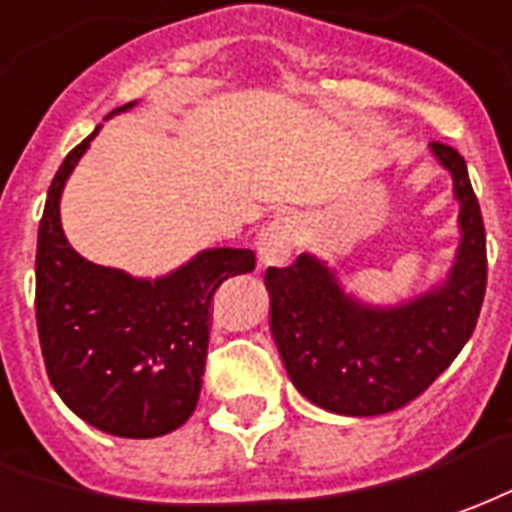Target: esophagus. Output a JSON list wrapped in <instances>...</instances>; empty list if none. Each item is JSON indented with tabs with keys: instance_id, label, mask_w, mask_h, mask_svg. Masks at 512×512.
<instances>
[{
	"instance_id": "obj_1",
	"label": "esophagus",
	"mask_w": 512,
	"mask_h": 512,
	"mask_svg": "<svg viewBox=\"0 0 512 512\" xmlns=\"http://www.w3.org/2000/svg\"><path fill=\"white\" fill-rule=\"evenodd\" d=\"M300 240V223L292 215H281L275 218L270 226H264L261 234L256 237V253H259V264L264 267H275L292 256Z\"/></svg>"
}]
</instances>
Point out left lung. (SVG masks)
I'll use <instances>...</instances> for the list:
<instances>
[{
  "instance_id": "left-lung-1",
  "label": "left lung",
  "mask_w": 512,
  "mask_h": 512,
  "mask_svg": "<svg viewBox=\"0 0 512 512\" xmlns=\"http://www.w3.org/2000/svg\"><path fill=\"white\" fill-rule=\"evenodd\" d=\"M461 201V248L442 289L398 308L346 297L316 256L270 267V322L294 387L327 412L371 417L425 393L475 330L488 281L486 226L464 158L431 144Z\"/></svg>"
}]
</instances>
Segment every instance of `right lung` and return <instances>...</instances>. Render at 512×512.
Listing matches in <instances>:
<instances>
[{
	"label": "right lung",
	"mask_w": 512,
	"mask_h": 512,
	"mask_svg": "<svg viewBox=\"0 0 512 512\" xmlns=\"http://www.w3.org/2000/svg\"><path fill=\"white\" fill-rule=\"evenodd\" d=\"M92 136L67 152L48 188L37 229V335L48 379L81 420L152 439L179 428L199 404L215 289L251 272L256 256L248 248L201 251L158 281L78 256L59 223V196Z\"/></svg>",
	"instance_id": "1"
}]
</instances>
